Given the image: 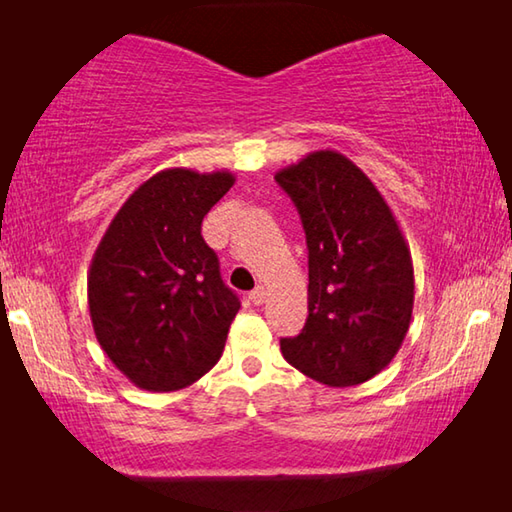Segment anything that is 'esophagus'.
<instances>
[{
  "instance_id": "esophagus-1",
  "label": "esophagus",
  "mask_w": 512,
  "mask_h": 512,
  "mask_svg": "<svg viewBox=\"0 0 512 512\" xmlns=\"http://www.w3.org/2000/svg\"><path fill=\"white\" fill-rule=\"evenodd\" d=\"M250 300H253V305H264L266 302V289L264 287H255L250 291Z\"/></svg>"
}]
</instances>
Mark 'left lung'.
Listing matches in <instances>:
<instances>
[{
  "label": "left lung",
  "mask_w": 512,
  "mask_h": 512,
  "mask_svg": "<svg viewBox=\"0 0 512 512\" xmlns=\"http://www.w3.org/2000/svg\"><path fill=\"white\" fill-rule=\"evenodd\" d=\"M275 180L298 207L309 250L307 323L280 350L320 384H363L393 361L409 332V244L379 189L339 151L309 153Z\"/></svg>",
  "instance_id": "left-lung-1"
}]
</instances>
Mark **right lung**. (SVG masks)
I'll return each instance as SVG.
<instances>
[{"mask_svg": "<svg viewBox=\"0 0 512 512\" xmlns=\"http://www.w3.org/2000/svg\"><path fill=\"white\" fill-rule=\"evenodd\" d=\"M235 185L230 171L164 169L121 205L88 273V305L108 359L151 393L187 388L214 368L239 311L203 216Z\"/></svg>", "mask_w": 512, "mask_h": 512, "instance_id": "1", "label": "right lung"}]
</instances>
